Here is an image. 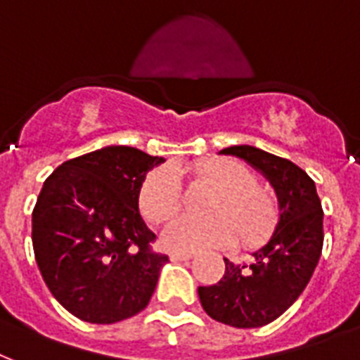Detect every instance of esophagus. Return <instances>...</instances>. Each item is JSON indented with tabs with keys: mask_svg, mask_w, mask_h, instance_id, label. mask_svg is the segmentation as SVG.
Wrapping results in <instances>:
<instances>
[{
	"mask_svg": "<svg viewBox=\"0 0 360 360\" xmlns=\"http://www.w3.org/2000/svg\"><path fill=\"white\" fill-rule=\"evenodd\" d=\"M169 256L172 262H186V260H191V258H193V254L191 252H178V250H172Z\"/></svg>",
	"mask_w": 360,
	"mask_h": 360,
	"instance_id": "34e87169",
	"label": "esophagus"
}]
</instances>
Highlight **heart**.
<instances>
[{
	"label": "heart",
	"mask_w": 360,
	"mask_h": 360,
	"mask_svg": "<svg viewBox=\"0 0 360 360\" xmlns=\"http://www.w3.org/2000/svg\"><path fill=\"white\" fill-rule=\"evenodd\" d=\"M197 178L220 188L210 210L214 214L180 216L163 231V245L180 252L228 245L237 233L245 243L266 239L279 216L277 197L256 182L252 170L233 159H209L188 167ZM182 207V182L172 169L153 170L140 190V209L153 224H163Z\"/></svg>",
	"instance_id": "1"
}]
</instances>
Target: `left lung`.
Returning <instances> with one entry per match:
<instances>
[{"label":"left lung","mask_w":360,"mask_h":360,"mask_svg":"<svg viewBox=\"0 0 360 360\" xmlns=\"http://www.w3.org/2000/svg\"><path fill=\"white\" fill-rule=\"evenodd\" d=\"M224 155L245 159L269 180L279 201V221L269 241L252 252V262L233 264L216 285L199 286L209 317L235 328L269 324L304 292L323 250V207L307 172L288 159L254 146H231Z\"/></svg>","instance_id":"obj_1"}]
</instances>
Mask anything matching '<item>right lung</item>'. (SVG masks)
<instances>
[{
	"mask_svg": "<svg viewBox=\"0 0 360 360\" xmlns=\"http://www.w3.org/2000/svg\"><path fill=\"white\" fill-rule=\"evenodd\" d=\"M129 146H106L62 163L32 212V243L45 285L74 317L112 324L150 304L169 256L139 210L146 174L163 163Z\"/></svg>",
	"mask_w": 360,
	"mask_h": 360,
	"instance_id": "add662e5",
	"label": "right lung"
}]
</instances>
